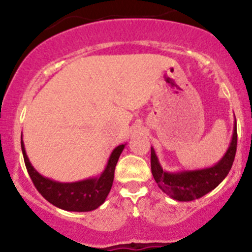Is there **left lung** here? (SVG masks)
Segmentation results:
<instances>
[{
    "label": "left lung",
    "instance_id": "1",
    "mask_svg": "<svg viewBox=\"0 0 252 252\" xmlns=\"http://www.w3.org/2000/svg\"><path fill=\"white\" fill-rule=\"evenodd\" d=\"M236 121L232 140L222 158L216 164L201 169L168 172L162 168L154 147L151 146V172L159 189L175 201H192L212 191L223 182L234 162L236 152Z\"/></svg>",
    "mask_w": 252,
    "mask_h": 252
}]
</instances>
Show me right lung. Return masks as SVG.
I'll return each instance as SVG.
<instances>
[{
	"label": "right lung",
	"mask_w": 252,
	"mask_h": 252,
	"mask_svg": "<svg viewBox=\"0 0 252 252\" xmlns=\"http://www.w3.org/2000/svg\"><path fill=\"white\" fill-rule=\"evenodd\" d=\"M20 144H22V152L23 157H24L25 167H27L28 173L32 178L37 191L50 204L64 211H73V212L94 211L106 201V197L110 194L112 184H113L116 164L126 145H119L116 149H113L110 157H108L105 169L97 177H91L88 179L79 180V182L62 183L44 177L32 167V164L29 161V157L25 152L23 134Z\"/></svg>",
	"instance_id": "right-lung-1"
}]
</instances>
